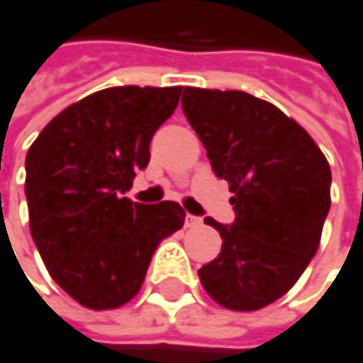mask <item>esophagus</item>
<instances>
[{"instance_id":"esophagus-1","label":"esophagus","mask_w":363,"mask_h":363,"mask_svg":"<svg viewBox=\"0 0 363 363\" xmlns=\"http://www.w3.org/2000/svg\"><path fill=\"white\" fill-rule=\"evenodd\" d=\"M184 225H186V228H197V225H201V218L186 213V218H184Z\"/></svg>"}]
</instances>
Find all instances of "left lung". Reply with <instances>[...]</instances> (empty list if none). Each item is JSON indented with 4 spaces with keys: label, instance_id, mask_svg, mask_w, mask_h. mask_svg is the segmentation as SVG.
Masks as SVG:
<instances>
[{
    "label": "left lung",
    "instance_id": "obj_1",
    "mask_svg": "<svg viewBox=\"0 0 363 363\" xmlns=\"http://www.w3.org/2000/svg\"><path fill=\"white\" fill-rule=\"evenodd\" d=\"M182 111L216 177L230 184L236 211L230 225L205 218L224 242L199 279L224 308H263L318 250L330 207L329 162L294 118L240 90L184 88Z\"/></svg>",
    "mask_w": 363,
    "mask_h": 363
}]
</instances>
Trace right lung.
Listing matches in <instances>:
<instances>
[{
  "label": "right lung",
  "instance_id": "add662e5",
  "mask_svg": "<svg viewBox=\"0 0 363 363\" xmlns=\"http://www.w3.org/2000/svg\"><path fill=\"white\" fill-rule=\"evenodd\" d=\"M182 88L117 86L82 98L26 154L30 234L51 277L92 310L127 304L152 255L184 224L179 203L123 197L150 162V141Z\"/></svg>",
  "mask_w": 363,
  "mask_h": 363
}]
</instances>
